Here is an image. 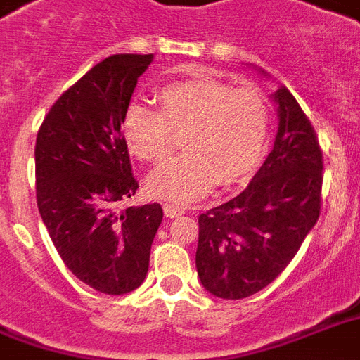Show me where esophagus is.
<instances>
[{
    "mask_svg": "<svg viewBox=\"0 0 360 360\" xmlns=\"http://www.w3.org/2000/svg\"><path fill=\"white\" fill-rule=\"evenodd\" d=\"M183 213H185V210H183V207H179V205H175V204L164 205V215L168 217V219H175V217H181Z\"/></svg>",
    "mask_w": 360,
    "mask_h": 360,
    "instance_id": "34e87169",
    "label": "esophagus"
}]
</instances>
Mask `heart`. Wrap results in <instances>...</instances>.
Returning <instances> with one entry per match:
<instances>
[{
  "label": "heart",
  "mask_w": 360,
  "mask_h": 360,
  "mask_svg": "<svg viewBox=\"0 0 360 360\" xmlns=\"http://www.w3.org/2000/svg\"><path fill=\"white\" fill-rule=\"evenodd\" d=\"M160 111L130 103L120 120L126 147L139 160L158 164L174 147V131H185L186 155L155 169L147 191L155 198L186 204L219 183H245L259 169L270 139V107L259 90L234 89L215 77H188L164 84Z\"/></svg>",
  "instance_id": "1"
}]
</instances>
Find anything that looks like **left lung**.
Instances as JSON below:
<instances>
[{
  "label": "left lung",
  "mask_w": 360,
  "mask_h": 360,
  "mask_svg": "<svg viewBox=\"0 0 360 360\" xmlns=\"http://www.w3.org/2000/svg\"><path fill=\"white\" fill-rule=\"evenodd\" d=\"M271 100L279 122L264 164L241 194L198 217L200 283L224 300L247 298L270 285L319 219V141L289 90L281 86Z\"/></svg>",
  "instance_id": "1"
}]
</instances>
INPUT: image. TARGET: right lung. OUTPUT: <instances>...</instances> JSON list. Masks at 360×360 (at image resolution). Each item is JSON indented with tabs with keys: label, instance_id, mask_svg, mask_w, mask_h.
<instances>
[{
	"label": "right lung",
	"instance_id": "obj_1",
	"mask_svg": "<svg viewBox=\"0 0 360 360\" xmlns=\"http://www.w3.org/2000/svg\"><path fill=\"white\" fill-rule=\"evenodd\" d=\"M153 54H113L60 96L35 141L37 207L64 264L103 295L143 283L160 204H119L137 181L120 134L137 79Z\"/></svg>",
	"mask_w": 360,
	"mask_h": 360
}]
</instances>
